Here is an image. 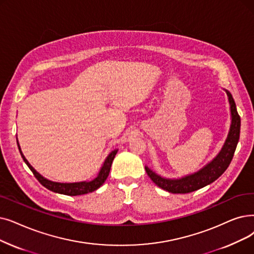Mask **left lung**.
<instances>
[{"label":"left lung","instance_id":"1","mask_svg":"<svg viewBox=\"0 0 254 254\" xmlns=\"http://www.w3.org/2000/svg\"><path fill=\"white\" fill-rule=\"evenodd\" d=\"M226 92L230 104L231 126L228 137L226 139L222 150L219 152L216 159H214L211 163L207 164L204 168L181 180L163 179L161 176L152 172L148 167H145L146 173L150 178V180L158 187H160V188L173 194L190 193L198 189H201L206 185L215 182L219 176H221L224 173V171L228 168L231 160L234 158V154L240 138L241 118L240 115L238 114L236 103L233 96H231V94L227 90Z\"/></svg>","mask_w":254,"mask_h":254}]
</instances>
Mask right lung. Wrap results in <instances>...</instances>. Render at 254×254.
<instances>
[{"instance_id":"add662e5","label":"right lung","mask_w":254,"mask_h":254,"mask_svg":"<svg viewBox=\"0 0 254 254\" xmlns=\"http://www.w3.org/2000/svg\"><path fill=\"white\" fill-rule=\"evenodd\" d=\"M17 146L19 149V152L21 154V157H23V160L25 161V163L28 165V167L30 168V170L34 174L35 178L37 179V181L43 186L46 187L47 189L53 191V192H56L59 194H64V195H69V196H76V195H83V194H87L89 192H93L96 189L100 188V187L105 183V181L107 180L110 169H111V165L112 162L116 156L117 153V149L113 150L111 153L109 154L108 158L106 159L103 167L98 173V175L96 178L91 181V182H81V183H72V184H61V183H55V182H51L47 179L43 178L41 176L34 168H33L31 165L29 164V162L26 160V158L24 157V154L21 153L20 147L18 145V142H17Z\"/></svg>"}]
</instances>
